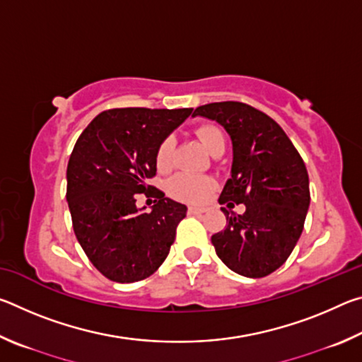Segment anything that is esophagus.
<instances>
[{
  "instance_id": "esophagus-1",
  "label": "esophagus",
  "mask_w": 362,
  "mask_h": 362,
  "mask_svg": "<svg viewBox=\"0 0 362 362\" xmlns=\"http://www.w3.org/2000/svg\"><path fill=\"white\" fill-rule=\"evenodd\" d=\"M203 212H206L204 207H198V206L188 207V214H194V216H198V214H203Z\"/></svg>"
}]
</instances>
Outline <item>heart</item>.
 <instances>
[{
  "label": "heart",
  "mask_w": 362,
  "mask_h": 362,
  "mask_svg": "<svg viewBox=\"0 0 362 362\" xmlns=\"http://www.w3.org/2000/svg\"><path fill=\"white\" fill-rule=\"evenodd\" d=\"M199 142L203 144L207 151H212L218 144H225L223 134L217 126L206 124L201 126L196 131ZM156 168L161 173H166L174 164V139L166 137L163 139V142L158 145L156 155H155ZM169 193L174 198L180 201H187V203H201L206 198H209V194L216 189V182L211 177L204 175H189V174H179L173 177L168 183Z\"/></svg>",
  "instance_id": "heart-1"
}]
</instances>
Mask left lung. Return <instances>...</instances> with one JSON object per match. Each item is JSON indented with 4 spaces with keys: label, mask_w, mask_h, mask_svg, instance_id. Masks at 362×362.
Instances as JSON below:
<instances>
[{
    "label": "left lung",
    "mask_w": 362,
    "mask_h": 362,
    "mask_svg": "<svg viewBox=\"0 0 362 362\" xmlns=\"http://www.w3.org/2000/svg\"><path fill=\"white\" fill-rule=\"evenodd\" d=\"M222 124L233 142L231 179L218 203L226 225L212 235L218 259L247 278H263L289 259L310 206L305 163L276 121L243 102H214L194 110Z\"/></svg>",
    "instance_id": "obj_1"
}]
</instances>
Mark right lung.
<instances>
[{
	"mask_svg": "<svg viewBox=\"0 0 362 362\" xmlns=\"http://www.w3.org/2000/svg\"><path fill=\"white\" fill-rule=\"evenodd\" d=\"M192 112L105 110L76 140L66 168L73 231L90 263L110 281H142L166 260L187 206L164 198L148 180L156 175L158 145ZM142 194L156 198L150 213L136 209Z\"/></svg>",
	"mask_w": 362,
	"mask_h": 362,
	"instance_id": "right-lung-1",
	"label": "right lung"
}]
</instances>
